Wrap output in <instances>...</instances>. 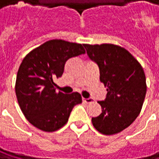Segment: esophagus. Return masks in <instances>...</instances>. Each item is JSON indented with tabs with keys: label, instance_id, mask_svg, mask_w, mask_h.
Returning a JSON list of instances; mask_svg holds the SVG:
<instances>
[{
	"label": "esophagus",
	"instance_id": "1",
	"mask_svg": "<svg viewBox=\"0 0 159 159\" xmlns=\"http://www.w3.org/2000/svg\"><path fill=\"white\" fill-rule=\"evenodd\" d=\"M82 100L85 102V103H92V102H94V100H93V98H82Z\"/></svg>",
	"mask_w": 159,
	"mask_h": 159
}]
</instances>
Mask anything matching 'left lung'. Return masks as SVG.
<instances>
[{
  "instance_id": "left-lung-1",
  "label": "left lung",
  "mask_w": 159,
  "mask_h": 159,
  "mask_svg": "<svg viewBox=\"0 0 159 159\" xmlns=\"http://www.w3.org/2000/svg\"><path fill=\"white\" fill-rule=\"evenodd\" d=\"M99 68L100 81L107 88L105 100L98 101L102 112L91 121L104 135L118 134L134 122L141 111L147 92L144 70L130 52L114 44H83Z\"/></svg>"
}]
</instances>
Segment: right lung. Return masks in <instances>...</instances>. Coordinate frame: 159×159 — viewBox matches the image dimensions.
Wrapping results in <instances>:
<instances>
[{
	"mask_svg": "<svg viewBox=\"0 0 159 159\" xmlns=\"http://www.w3.org/2000/svg\"><path fill=\"white\" fill-rule=\"evenodd\" d=\"M80 43L51 40L29 52L20 65L15 83L19 106L28 121L45 132L58 130L68 122L80 93L56 91L54 80L61 77L66 61L84 54Z\"/></svg>",
	"mask_w": 159,
	"mask_h": 159,
	"instance_id": "add662e5",
	"label": "right lung"
}]
</instances>
